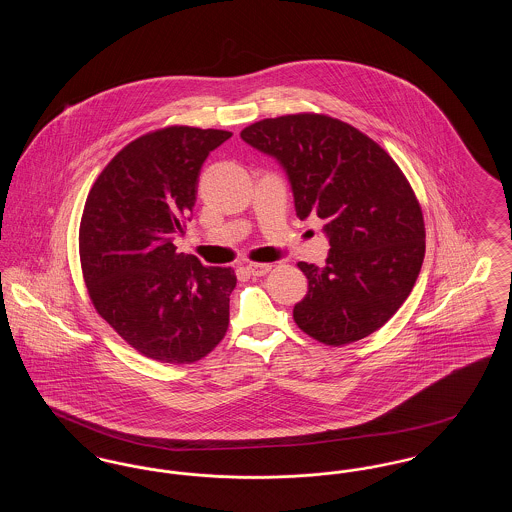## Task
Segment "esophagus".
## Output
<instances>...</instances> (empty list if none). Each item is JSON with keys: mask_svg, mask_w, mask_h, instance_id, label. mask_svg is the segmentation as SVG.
Wrapping results in <instances>:
<instances>
[{"mask_svg": "<svg viewBox=\"0 0 512 512\" xmlns=\"http://www.w3.org/2000/svg\"><path fill=\"white\" fill-rule=\"evenodd\" d=\"M245 268H247V272L251 276H265L268 270L272 268V265H267V263H249Z\"/></svg>", "mask_w": 512, "mask_h": 512, "instance_id": "34e87169", "label": "esophagus"}]
</instances>
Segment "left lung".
I'll use <instances>...</instances> for the list:
<instances>
[{
  "label": "left lung",
  "instance_id": "left-lung-1",
  "mask_svg": "<svg viewBox=\"0 0 512 512\" xmlns=\"http://www.w3.org/2000/svg\"><path fill=\"white\" fill-rule=\"evenodd\" d=\"M240 136L280 163L297 217L324 222L326 265L297 263L309 290L293 307L295 324L334 347L382 328L413 290L426 249L405 174L374 140L326 115L265 119Z\"/></svg>",
  "mask_w": 512,
  "mask_h": 512
}]
</instances>
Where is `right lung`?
I'll return each mask as SVG.
<instances>
[{"label": "right lung", "instance_id": "add662e5", "mask_svg": "<svg viewBox=\"0 0 512 512\" xmlns=\"http://www.w3.org/2000/svg\"><path fill=\"white\" fill-rule=\"evenodd\" d=\"M232 132L169 126L130 142L94 182L80 220V265L101 318L136 351L188 365L211 353L230 322V267L176 253L192 219L207 155Z\"/></svg>", "mask_w": 512, "mask_h": 512}]
</instances>
